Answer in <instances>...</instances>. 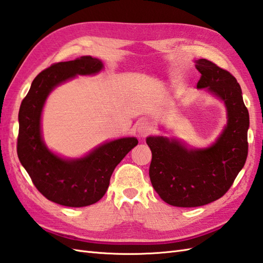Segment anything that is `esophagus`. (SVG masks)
<instances>
[{
    "instance_id": "1",
    "label": "esophagus",
    "mask_w": 263,
    "mask_h": 263,
    "mask_svg": "<svg viewBox=\"0 0 263 263\" xmlns=\"http://www.w3.org/2000/svg\"><path fill=\"white\" fill-rule=\"evenodd\" d=\"M137 132L140 136H146L152 132V125L149 121L143 120L137 124Z\"/></svg>"
}]
</instances>
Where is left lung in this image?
<instances>
[{"label":"left lung","instance_id":"1","mask_svg":"<svg viewBox=\"0 0 263 263\" xmlns=\"http://www.w3.org/2000/svg\"><path fill=\"white\" fill-rule=\"evenodd\" d=\"M197 88H206L228 109V125L205 149H187L175 139L148 137L149 177L154 190L170 205L202 206L222 197L232 186L248 156L249 111L239 82L228 70L200 59Z\"/></svg>","mask_w":263,"mask_h":263}]
</instances>
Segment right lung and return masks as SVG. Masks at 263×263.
I'll use <instances>...</instances> for the list:
<instances>
[{"instance_id":"right-lung-1","label":"right lung","mask_w":263,"mask_h":263,"mask_svg":"<svg viewBox=\"0 0 263 263\" xmlns=\"http://www.w3.org/2000/svg\"><path fill=\"white\" fill-rule=\"evenodd\" d=\"M101 69V61L92 57L53 63L32 81L18 111V159L36 190L63 206L82 208L98 202L109 186L114 170L138 144L134 137L120 138L99 146L86 157L67 161L42 142L40 118L50 91L76 74H93Z\"/></svg>"}]
</instances>
